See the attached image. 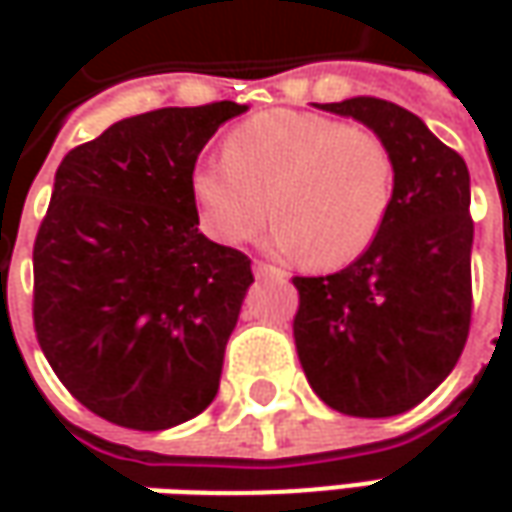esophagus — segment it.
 I'll return each instance as SVG.
<instances>
[{
    "instance_id": "1",
    "label": "esophagus",
    "mask_w": 512,
    "mask_h": 512,
    "mask_svg": "<svg viewBox=\"0 0 512 512\" xmlns=\"http://www.w3.org/2000/svg\"><path fill=\"white\" fill-rule=\"evenodd\" d=\"M253 273H256V279H279V282H285L287 273L282 267L270 265V262H262V259H256L253 262Z\"/></svg>"
}]
</instances>
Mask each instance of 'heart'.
Instances as JSON below:
<instances>
[{
    "instance_id": "b5f03b06",
    "label": "heart",
    "mask_w": 512,
    "mask_h": 512,
    "mask_svg": "<svg viewBox=\"0 0 512 512\" xmlns=\"http://www.w3.org/2000/svg\"><path fill=\"white\" fill-rule=\"evenodd\" d=\"M396 159L382 133L310 110H265L227 133L225 156L190 176L202 227L239 245L276 222L267 242L333 270L376 242L393 202Z\"/></svg>"
}]
</instances>
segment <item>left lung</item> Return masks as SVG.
I'll use <instances>...</instances> for the list:
<instances>
[{
	"label": "left lung",
	"instance_id": "8db88e82",
	"mask_svg": "<svg viewBox=\"0 0 512 512\" xmlns=\"http://www.w3.org/2000/svg\"><path fill=\"white\" fill-rule=\"evenodd\" d=\"M382 133L396 159L393 202L376 242L330 276H293L296 353L316 396L344 416H399L462 356L470 313V173L422 119L356 96L319 105Z\"/></svg>",
	"mask_w": 512,
	"mask_h": 512
}]
</instances>
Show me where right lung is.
<instances>
[{
    "label": "right lung",
    "mask_w": 512,
    "mask_h": 512,
    "mask_svg": "<svg viewBox=\"0 0 512 512\" xmlns=\"http://www.w3.org/2000/svg\"><path fill=\"white\" fill-rule=\"evenodd\" d=\"M236 102L122 119L56 168L33 242V330L90 413L168 430L216 399L250 259L199 233L190 176Z\"/></svg>",
    "instance_id": "right-lung-1"
}]
</instances>
